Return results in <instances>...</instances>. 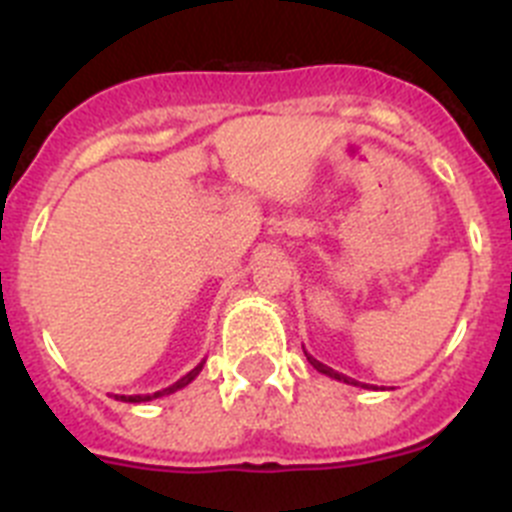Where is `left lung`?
I'll use <instances>...</instances> for the list:
<instances>
[{
	"label": "left lung",
	"instance_id": "1",
	"mask_svg": "<svg viewBox=\"0 0 512 512\" xmlns=\"http://www.w3.org/2000/svg\"><path fill=\"white\" fill-rule=\"evenodd\" d=\"M305 356H307V361H310V364L315 366V369H318L320 374H325V377H330V379H338V382H346V384H354V387H369V384H359V382H354V379H351V377H346V374H338L336 369H330V366L320 364V361H318V359H312V356L307 354V351H305Z\"/></svg>",
	"mask_w": 512,
	"mask_h": 512
}]
</instances>
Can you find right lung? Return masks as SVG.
Returning a JSON list of instances; mask_svg holds the SVG:
<instances>
[{
    "label": "right lung",
    "mask_w": 512,
    "mask_h": 512,
    "mask_svg": "<svg viewBox=\"0 0 512 512\" xmlns=\"http://www.w3.org/2000/svg\"><path fill=\"white\" fill-rule=\"evenodd\" d=\"M202 366H205V361H200V364L194 366L192 372L184 374V377L179 379V382H174V384H171V387H166V390H158V392H153V395H115V400H120V402H151V400H156V397L174 395L176 390H182V387H187V384L192 382V379L202 372Z\"/></svg>",
    "instance_id": "add662e5"
}]
</instances>
